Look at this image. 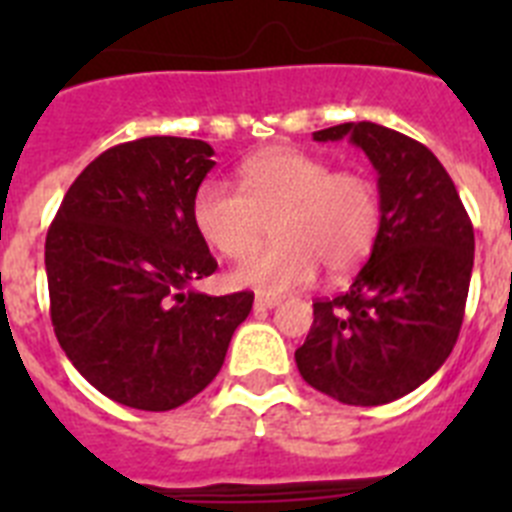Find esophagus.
<instances>
[{
  "label": "esophagus",
  "instance_id": "esophagus-1",
  "mask_svg": "<svg viewBox=\"0 0 512 512\" xmlns=\"http://www.w3.org/2000/svg\"><path fill=\"white\" fill-rule=\"evenodd\" d=\"M279 297H271V295H256V307L259 310H274V307L279 305Z\"/></svg>",
  "mask_w": 512,
  "mask_h": 512
}]
</instances>
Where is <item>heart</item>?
Listing matches in <instances>:
<instances>
[{
	"label": "heart",
	"instance_id": "obj_1",
	"mask_svg": "<svg viewBox=\"0 0 512 512\" xmlns=\"http://www.w3.org/2000/svg\"><path fill=\"white\" fill-rule=\"evenodd\" d=\"M241 192L207 179L192 197V223L207 246L242 259L275 223L278 243L230 271L235 287L284 295L320 266L343 277L369 259L382 230V192L369 171L333 169L300 148H271L241 166Z\"/></svg>",
	"mask_w": 512,
	"mask_h": 512
}]
</instances>
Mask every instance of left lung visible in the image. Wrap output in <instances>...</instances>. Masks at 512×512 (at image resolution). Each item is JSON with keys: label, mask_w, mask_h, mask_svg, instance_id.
Returning a JSON list of instances; mask_svg holds the SVG:
<instances>
[{"label": "left lung", "mask_w": 512, "mask_h": 512, "mask_svg": "<svg viewBox=\"0 0 512 512\" xmlns=\"http://www.w3.org/2000/svg\"><path fill=\"white\" fill-rule=\"evenodd\" d=\"M346 135L379 174L382 230L354 284L312 302L315 320L295 361L318 392L372 408L413 392L449 359L469 295L474 228L423 143L377 122H343L312 138Z\"/></svg>", "instance_id": "obj_1"}]
</instances>
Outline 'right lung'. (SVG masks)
I'll list each match as a JSON object with an SVG mask.
<instances>
[{"instance_id":"add662e5","label":"right lung","mask_w":512,"mask_h":512,"mask_svg":"<svg viewBox=\"0 0 512 512\" xmlns=\"http://www.w3.org/2000/svg\"><path fill=\"white\" fill-rule=\"evenodd\" d=\"M210 143L151 135L99 153L76 176L45 238L56 338L110 400L174 410L217 377L253 292L210 297L217 269L192 223L215 166Z\"/></svg>"}]
</instances>
